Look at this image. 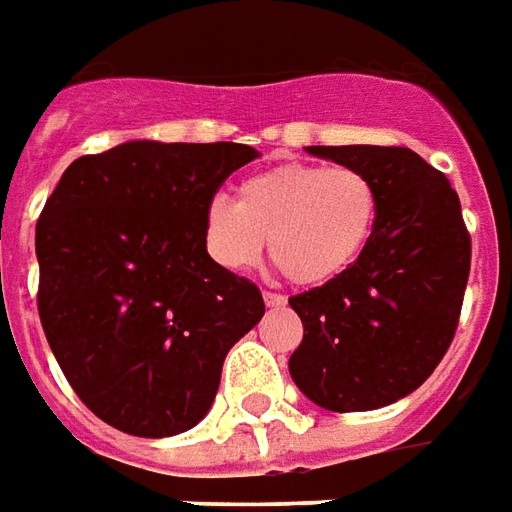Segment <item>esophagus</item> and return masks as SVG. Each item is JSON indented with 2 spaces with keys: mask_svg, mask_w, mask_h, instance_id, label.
<instances>
[{
  "mask_svg": "<svg viewBox=\"0 0 512 512\" xmlns=\"http://www.w3.org/2000/svg\"><path fill=\"white\" fill-rule=\"evenodd\" d=\"M264 303H267V306H284V303H287V295H281V292L264 290Z\"/></svg>",
  "mask_w": 512,
  "mask_h": 512,
  "instance_id": "34e87169",
  "label": "esophagus"
}]
</instances>
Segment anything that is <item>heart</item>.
<instances>
[{"label":"heart","instance_id":"obj_1","mask_svg":"<svg viewBox=\"0 0 512 512\" xmlns=\"http://www.w3.org/2000/svg\"><path fill=\"white\" fill-rule=\"evenodd\" d=\"M382 214L368 172L323 164H281L250 175L239 200L214 195L203 211V242L225 270L270 259L284 276L317 287L340 278L365 253Z\"/></svg>","mask_w":512,"mask_h":512}]
</instances>
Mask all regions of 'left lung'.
Here are the masks:
<instances>
[{
  "label": "left lung",
  "mask_w": 512,
  "mask_h": 512,
  "mask_svg": "<svg viewBox=\"0 0 512 512\" xmlns=\"http://www.w3.org/2000/svg\"><path fill=\"white\" fill-rule=\"evenodd\" d=\"M309 153L368 172L382 214L351 270L290 298L303 323L290 373L323 410H379L418 390L446 357L471 273V234L449 178L410 147Z\"/></svg>",
  "instance_id": "1"
}]
</instances>
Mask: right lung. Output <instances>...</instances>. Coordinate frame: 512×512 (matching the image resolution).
I'll return each mask as SVG.
<instances>
[{
    "instance_id": "obj_1",
    "label": "right lung",
    "mask_w": 512,
    "mask_h": 512,
    "mask_svg": "<svg viewBox=\"0 0 512 512\" xmlns=\"http://www.w3.org/2000/svg\"><path fill=\"white\" fill-rule=\"evenodd\" d=\"M248 144L125 142L69 164L35 222L38 317L88 410L136 438L209 412L259 287L206 253L203 211Z\"/></svg>"
}]
</instances>
